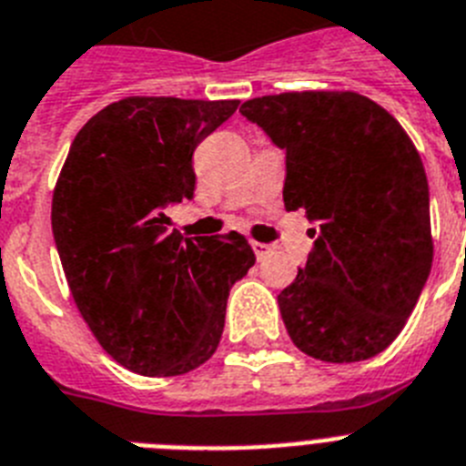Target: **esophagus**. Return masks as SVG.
Listing matches in <instances>:
<instances>
[{
	"instance_id": "1",
	"label": "esophagus",
	"mask_w": 466,
	"mask_h": 466,
	"mask_svg": "<svg viewBox=\"0 0 466 466\" xmlns=\"http://www.w3.org/2000/svg\"><path fill=\"white\" fill-rule=\"evenodd\" d=\"M250 246H253V253H256L258 260H265L269 253H274V246H269V244H260V241H253Z\"/></svg>"
}]
</instances>
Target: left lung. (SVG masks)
Segmentation results:
<instances>
[{
	"instance_id": "left-lung-1",
	"label": "left lung",
	"mask_w": 466,
	"mask_h": 466,
	"mask_svg": "<svg viewBox=\"0 0 466 466\" xmlns=\"http://www.w3.org/2000/svg\"><path fill=\"white\" fill-rule=\"evenodd\" d=\"M238 112L286 152V210L319 222L307 265L279 293L293 345L329 363L380 354L406 326L434 258L418 149L354 91L262 96Z\"/></svg>"
}]
</instances>
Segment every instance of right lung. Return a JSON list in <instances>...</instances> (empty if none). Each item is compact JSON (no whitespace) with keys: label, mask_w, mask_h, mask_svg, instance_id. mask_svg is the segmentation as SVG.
<instances>
[{"label":"right lung","mask_w":466,"mask_h":466,"mask_svg":"<svg viewBox=\"0 0 466 466\" xmlns=\"http://www.w3.org/2000/svg\"><path fill=\"white\" fill-rule=\"evenodd\" d=\"M237 107L131 96L72 140L51 204L56 248L91 333L133 373L168 378L208 361L229 289L256 265L241 234L183 237L164 213L192 199L194 149Z\"/></svg>","instance_id":"right-lung-1"}]
</instances>
